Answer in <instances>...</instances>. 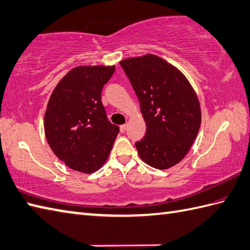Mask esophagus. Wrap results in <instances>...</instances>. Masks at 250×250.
Returning <instances> with one entry per match:
<instances>
[{
	"label": "esophagus",
	"instance_id": "1",
	"mask_svg": "<svg viewBox=\"0 0 250 250\" xmlns=\"http://www.w3.org/2000/svg\"><path fill=\"white\" fill-rule=\"evenodd\" d=\"M126 128H127V126L124 124V125H121L120 126V130H121V132H124L125 130H126Z\"/></svg>",
	"mask_w": 250,
	"mask_h": 250
}]
</instances>
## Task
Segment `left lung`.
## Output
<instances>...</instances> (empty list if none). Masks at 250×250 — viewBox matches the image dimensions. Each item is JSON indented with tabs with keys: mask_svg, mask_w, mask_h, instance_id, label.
Returning a JSON list of instances; mask_svg holds the SVG:
<instances>
[{
	"mask_svg": "<svg viewBox=\"0 0 250 250\" xmlns=\"http://www.w3.org/2000/svg\"><path fill=\"white\" fill-rule=\"evenodd\" d=\"M140 102L146 136L138 154L153 168L165 170L186 156L201 125V108L190 82L175 66L155 54L120 62Z\"/></svg>",
	"mask_w": 250,
	"mask_h": 250,
	"instance_id": "obj_1",
	"label": "left lung"
}]
</instances>
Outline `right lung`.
I'll return each instance as SVG.
<instances>
[{
	"label": "right lung",
	"instance_id": "obj_1",
	"mask_svg": "<svg viewBox=\"0 0 250 250\" xmlns=\"http://www.w3.org/2000/svg\"><path fill=\"white\" fill-rule=\"evenodd\" d=\"M115 66H77L54 87L43 128L49 146L75 171L90 174L109 157L120 128L111 124L102 103V90Z\"/></svg>",
	"mask_w": 250,
	"mask_h": 250
}]
</instances>
